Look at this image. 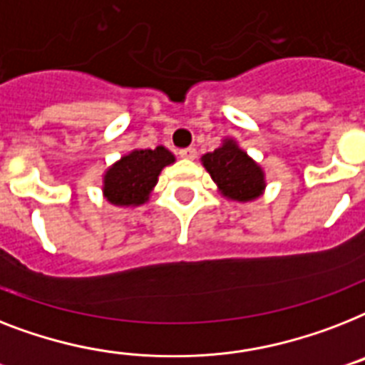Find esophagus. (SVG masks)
I'll list each match as a JSON object with an SVG mask.
<instances>
[{
    "label": "esophagus",
    "mask_w": 365,
    "mask_h": 365,
    "mask_svg": "<svg viewBox=\"0 0 365 365\" xmlns=\"http://www.w3.org/2000/svg\"><path fill=\"white\" fill-rule=\"evenodd\" d=\"M178 155L182 157V159H195L197 157V150L195 148H183L178 152Z\"/></svg>",
    "instance_id": "34e87169"
}]
</instances>
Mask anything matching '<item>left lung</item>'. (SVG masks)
Listing matches in <instances>:
<instances>
[{
    "instance_id": "8db88e82",
    "label": "left lung",
    "mask_w": 365,
    "mask_h": 365,
    "mask_svg": "<svg viewBox=\"0 0 365 365\" xmlns=\"http://www.w3.org/2000/svg\"><path fill=\"white\" fill-rule=\"evenodd\" d=\"M206 170L225 197L234 200L257 198L264 187V176L257 163L242 152L232 140L202 157Z\"/></svg>"
}]
</instances>
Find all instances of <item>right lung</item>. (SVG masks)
<instances>
[{
    "instance_id": "right-lung-1",
    "label": "right lung",
    "mask_w": 365,
    "mask_h": 365,
    "mask_svg": "<svg viewBox=\"0 0 365 365\" xmlns=\"http://www.w3.org/2000/svg\"><path fill=\"white\" fill-rule=\"evenodd\" d=\"M170 163H174V155L163 146L155 150H135L121 157V161L106 173L103 191L118 206L144 204L163 167Z\"/></svg>"
}]
</instances>
